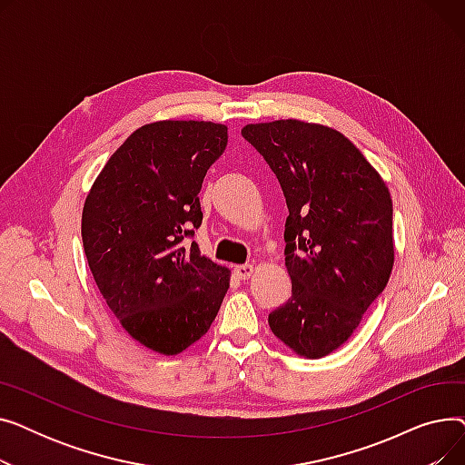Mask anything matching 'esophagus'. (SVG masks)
<instances>
[{
    "label": "esophagus",
    "mask_w": 465,
    "mask_h": 465,
    "mask_svg": "<svg viewBox=\"0 0 465 465\" xmlns=\"http://www.w3.org/2000/svg\"><path fill=\"white\" fill-rule=\"evenodd\" d=\"M233 273L237 275V279H249L254 273V267L251 263H241L233 267Z\"/></svg>",
    "instance_id": "34e87169"
}]
</instances>
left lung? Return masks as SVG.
I'll return each mask as SVG.
<instances>
[{
	"instance_id": "left-lung-1",
	"label": "left lung",
	"mask_w": 465,
	"mask_h": 465,
	"mask_svg": "<svg viewBox=\"0 0 465 465\" xmlns=\"http://www.w3.org/2000/svg\"><path fill=\"white\" fill-rule=\"evenodd\" d=\"M282 188L292 298L270 328L300 356L322 358L358 328L394 265L392 200L363 154L331 128L275 120L241 130Z\"/></svg>"
}]
</instances>
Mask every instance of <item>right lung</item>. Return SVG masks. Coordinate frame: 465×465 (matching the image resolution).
<instances>
[{"instance_id": "add662e5", "label": "right lung", "mask_w": 465, "mask_h": 465, "mask_svg": "<svg viewBox=\"0 0 465 465\" xmlns=\"http://www.w3.org/2000/svg\"><path fill=\"white\" fill-rule=\"evenodd\" d=\"M226 143L228 128L213 122L141 126L84 202L83 245L97 288L122 328L165 356L207 333L230 286L226 267L187 242L203 220L205 173Z\"/></svg>"}]
</instances>
